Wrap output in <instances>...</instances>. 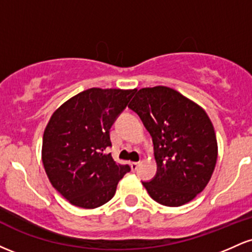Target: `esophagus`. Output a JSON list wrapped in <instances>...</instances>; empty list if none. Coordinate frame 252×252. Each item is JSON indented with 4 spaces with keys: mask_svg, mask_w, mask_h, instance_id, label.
<instances>
[{
    "mask_svg": "<svg viewBox=\"0 0 252 252\" xmlns=\"http://www.w3.org/2000/svg\"><path fill=\"white\" fill-rule=\"evenodd\" d=\"M130 167H131V169L135 172V170H137L138 167H140V162H131L130 163Z\"/></svg>",
    "mask_w": 252,
    "mask_h": 252,
    "instance_id": "1",
    "label": "esophagus"
}]
</instances>
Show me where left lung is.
Here are the masks:
<instances>
[{
  "label": "left lung",
  "mask_w": 252,
  "mask_h": 252,
  "mask_svg": "<svg viewBox=\"0 0 252 252\" xmlns=\"http://www.w3.org/2000/svg\"><path fill=\"white\" fill-rule=\"evenodd\" d=\"M129 108L148 130L158 172L142 182L158 204L178 207L204 190L215 170L218 144L205 110L167 86L138 90Z\"/></svg>",
  "instance_id": "left-lung-1"
}]
</instances>
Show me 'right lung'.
<instances>
[{"label": "right lung", "instance_id": "obj_1", "mask_svg": "<svg viewBox=\"0 0 252 252\" xmlns=\"http://www.w3.org/2000/svg\"><path fill=\"white\" fill-rule=\"evenodd\" d=\"M134 90L92 88L53 112L42 137L41 158L52 186L72 205L96 209L111 200L130 172L115 162L110 128L134 96Z\"/></svg>", "mask_w": 252, "mask_h": 252}]
</instances>
